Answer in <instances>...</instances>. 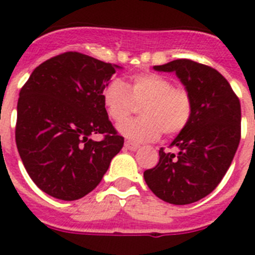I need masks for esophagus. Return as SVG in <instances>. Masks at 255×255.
Instances as JSON below:
<instances>
[{
    "mask_svg": "<svg viewBox=\"0 0 255 255\" xmlns=\"http://www.w3.org/2000/svg\"><path fill=\"white\" fill-rule=\"evenodd\" d=\"M125 148L126 149H129V150H138L139 148H140V145L139 144H135L132 143V141H125Z\"/></svg>",
    "mask_w": 255,
    "mask_h": 255,
    "instance_id": "34e87169",
    "label": "esophagus"
}]
</instances>
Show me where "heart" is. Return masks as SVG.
<instances>
[{
  "instance_id": "b5f03b06",
  "label": "heart",
  "mask_w": 255,
  "mask_h": 255,
  "mask_svg": "<svg viewBox=\"0 0 255 255\" xmlns=\"http://www.w3.org/2000/svg\"><path fill=\"white\" fill-rule=\"evenodd\" d=\"M103 105L108 117L122 123L141 107L140 119L119 126V131L135 143L155 140L163 131L172 136L186 129L190 123L194 102L184 87H173L171 79L154 73L136 74L130 87L115 79L103 91Z\"/></svg>"
}]
</instances>
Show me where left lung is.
Masks as SVG:
<instances>
[{
	"instance_id": "8db88e82",
	"label": "left lung",
	"mask_w": 255,
	"mask_h": 255,
	"mask_svg": "<svg viewBox=\"0 0 255 255\" xmlns=\"http://www.w3.org/2000/svg\"><path fill=\"white\" fill-rule=\"evenodd\" d=\"M154 69L176 73L191 93L194 112L171 143L177 153L161 148L144 180L167 203H194L217 188L233 162L242 138L240 101L225 76L207 65L180 58Z\"/></svg>"
}]
</instances>
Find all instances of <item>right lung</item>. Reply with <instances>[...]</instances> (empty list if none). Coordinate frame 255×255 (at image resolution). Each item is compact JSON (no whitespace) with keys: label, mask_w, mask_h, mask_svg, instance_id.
<instances>
[{"label":"right lung","mask_w":255,"mask_h":255,"mask_svg":"<svg viewBox=\"0 0 255 255\" xmlns=\"http://www.w3.org/2000/svg\"><path fill=\"white\" fill-rule=\"evenodd\" d=\"M80 52L35 67L17 101L15 140L26 172L48 195L76 200L102 180L124 138L108 120L103 91L116 73ZM101 133L96 142L90 135Z\"/></svg>","instance_id":"1"}]
</instances>
